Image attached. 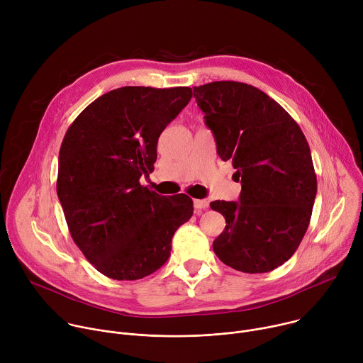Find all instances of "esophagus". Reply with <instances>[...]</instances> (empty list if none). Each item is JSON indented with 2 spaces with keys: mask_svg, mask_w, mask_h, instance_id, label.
I'll return each mask as SVG.
<instances>
[{
  "mask_svg": "<svg viewBox=\"0 0 363 363\" xmlns=\"http://www.w3.org/2000/svg\"><path fill=\"white\" fill-rule=\"evenodd\" d=\"M194 206L195 210H206L210 206V202L206 199H194Z\"/></svg>",
  "mask_w": 363,
  "mask_h": 363,
  "instance_id": "34e87169",
  "label": "esophagus"
}]
</instances>
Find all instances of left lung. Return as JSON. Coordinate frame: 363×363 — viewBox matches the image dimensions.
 Listing matches in <instances>:
<instances>
[{"label":"left lung","mask_w":363,"mask_h":363,"mask_svg":"<svg viewBox=\"0 0 363 363\" xmlns=\"http://www.w3.org/2000/svg\"><path fill=\"white\" fill-rule=\"evenodd\" d=\"M192 89L217 153L241 179L238 201L211 202L225 218L214 252L234 270L272 272L294 254L312 217L318 179L308 143L294 119L254 86L213 82Z\"/></svg>","instance_id":"1"}]
</instances>
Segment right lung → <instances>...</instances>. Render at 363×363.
Here are the masks:
<instances>
[{
	"mask_svg": "<svg viewBox=\"0 0 363 363\" xmlns=\"http://www.w3.org/2000/svg\"><path fill=\"white\" fill-rule=\"evenodd\" d=\"M192 97L189 87L125 86L91 101L59 153L57 195L73 241L97 272L138 280L161 269L175 231L192 216L185 194L142 186L162 130Z\"/></svg>",
	"mask_w": 363,
	"mask_h": 363,
	"instance_id": "right-lung-1",
	"label": "right lung"
}]
</instances>
